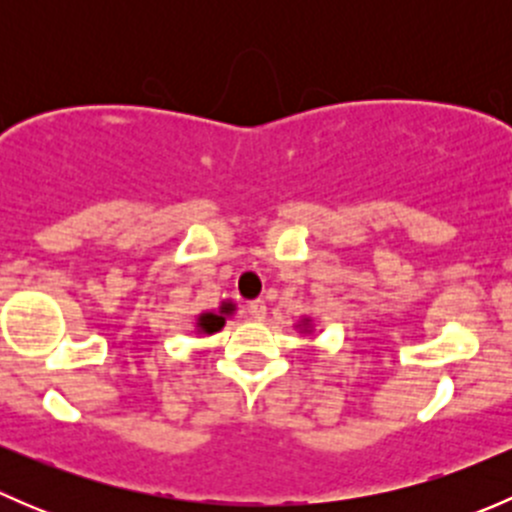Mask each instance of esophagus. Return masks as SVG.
I'll list each match as a JSON object with an SVG mask.
<instances>
[{"label": "esophagus", "instance_id": "34e87169", "mask_svg": "<svg viewBox=\"0 0 512 512\" xmlns=\"http://www.w3.org/2000/svg\"><path fill=\"white\" fill-rule=\"evenodd\" d=\"M247 312L252 314V319H265L267 314V304L262 299H255V302L247 304Z\"/></svg>", "mask_w": 512, "mask_h": 512}]
</instances>
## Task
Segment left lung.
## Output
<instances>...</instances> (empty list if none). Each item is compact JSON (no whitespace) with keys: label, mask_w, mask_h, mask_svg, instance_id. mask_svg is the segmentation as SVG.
Wrapping results in <instances>:
<instances>
[{"label":"left lung","mask_w":512,"mask_h":512,"mask_svg":"<svg viewBox=\"0 0 512 512\" xmlns=\"http://www.w3.org/2000/svg\"><path fill=\"white\" fill-rule=\"evenodd\" d=\"M302 329H309V319H304V322H302Z\"/></svg>","instance_id":"left-lung-1"}]
</instances>
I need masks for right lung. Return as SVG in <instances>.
Masks as SVG:
<instances>
[{
	"mask_svg": "<svg viewBox=\"0 0 512 512\" xmlns=\"http://www.w3.org/2000/svg\"><path fill=\"white\" fill-rule=\"evenodd\" d=\"M235 312V304L232 302H223L220 304L218 312H203L198 317V332L203 334H215L225 327V317Z\"/></svg>",
	"mask_w": 512,
	"mask_h": 512,
	"instance_id": "add662e5",
	"label": "right lung"
}]
</instances>
